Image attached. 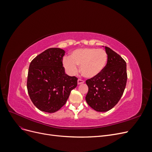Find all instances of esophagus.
Returning <instances> with one entry per match:
<instances>
[{
  "mask_svg": "<svg viewBox=\"0 0 152 152\" xmlns=\"http://www.w3.org/2000/svg\"><path fill=\"white\" fill-rule=\"evenodd\" d=\"M77 83H78V84L79 85V84L84 83V81L83 80H82V79H79V80H78V81H77Z\"/></svg>",
  "mask_w": 152,
  "mask_h": 152,
  "instance_id": "1",
  "label": "esophagus"
}]
</instances>
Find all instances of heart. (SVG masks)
I'll use <instances>...</instances> for the list:
<instances>
[{
    "label": "heart",
    "mask_w": 152,
    "mask_h": 152,
    "mask_svg": "<svg viewBox=\"0 0 152 152\" xmlns=\"http://www.w3.org/2000/svg\"><path fill=\"white\" fill-rule=\"evenodd\" d=\"M107 61L108 54L104 49L80 48L73 50L69 58H64L63 65L69 75L76 74L77 66L84 77L93 79L102 73Z\"/></svg>",
    "instance_id": "1"
}]
</instances>
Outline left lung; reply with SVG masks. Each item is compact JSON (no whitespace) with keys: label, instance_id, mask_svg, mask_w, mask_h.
I'll return each mask as SVG.
<instances>
[{"label":"left lung","instance_id":"1","mask_svg":"<svg viewBox=\"0 0 152 152\" xmlns=\"http://www.w3.org/2000/svg\"><path fill=\"white\" fill-rule=\"evenodd\" d=\"M108 61L104 70L93 79H87L88 93L86 100L97 112H107L121 98L127 82L126 63L112 49L104 47Z\"/></svg>","mask_w":152,"mask_h":152}]
</instances>
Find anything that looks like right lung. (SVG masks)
Here are the masks:
<instances>
[{"instance_id":"right-lung-1","label":"right lung","mask_w":152,"mask_h":152,"mask_svg":"<svg viewBox=\"0 0 152 152\" xmlns=\"http://www.w3.org/2000/svg\"><path fill=\"white\" fill-rule=\"evenodd\" d=\"M65 53L60 48H49L37 56L30 64L27 89L32 103L42 112H57L77 86V78L65 72L63 66Z\"/></svg>"}]
</instances>
